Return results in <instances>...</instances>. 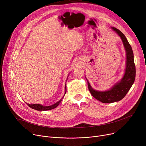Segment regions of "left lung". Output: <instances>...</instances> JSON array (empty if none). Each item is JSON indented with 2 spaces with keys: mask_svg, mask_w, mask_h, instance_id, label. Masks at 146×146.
Masks as SVG:
<instances>
[{
  "mask_svg": "<svg viewBox=\"0 0 146 146\" xmlns=\"http://www.w3.org/2000/svg\"><path fill=\"white\" fill-rule=\"evenodd\" d=\"M112 28L121 37L124 45L127 55L126 68L125 74L121 81L116 84L109 91L101 92L94 90L88 82V90L91 95L96 99L103 103H111L122 100L131 88L135 78V66L131 46L124 34L120 31L114 27Z\"/></svg>",
  "mask_w": 146,
  "mask_h": 146,
  "instance_id": "1",
  "label": "left lung"
}]
</instances>
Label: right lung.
I'll return each instance as SVG.
<instances>
[{
    "instance_id": "1",
    "label": "right lung",
    "mask_w": 146,
    "mask_h": 146,
    "mask_svg": "<svg viewBox=\"0 0 146 146\" xmlns=\"http://www.w3.org/2000/svg\"><path fill=\"white\" fill-rule=\"evenodd\" d=\"M65 90H66V85H65ZM65 93H66V91H65ZM62 100H59L58 102H57L56 103L50 106H43L40 104H28L27 105L31 107V108H33L34 110H38V111H47V110H52L55 108H56L58 105L60 103V102H61Z\"/></svg>"
}]
</instances>
